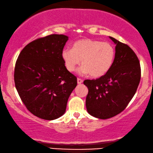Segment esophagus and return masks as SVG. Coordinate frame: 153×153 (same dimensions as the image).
<instances>
[{
    "label": "esophagus",
    "mask_w": 153,
    "mask_h": 153,
    "mask_svg": "<svg viewBox=\"0 0 153 153\" xmlns=\"http://www.w3.org/2000/svg\"><path fill=\"white\" fill-rule=\"evenodd\" d=\"M83 83V80L80 78H77V83L78 84H81V83Z\"/></svg>",
    "instance_id": "34e87169"
}]
</instances>
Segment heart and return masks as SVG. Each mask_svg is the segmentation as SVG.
<instances>
[{
    "mask_svg": "<svg viewBox=\"0 0 153 153\" xmlns=\"http://www.w3.org/2000/svg\"><path fill=\"white\" fill-rule=\"evenodd\" d=\"M116 49L109 42L92 39L75 42L72 49H64L62 58L69 72H73L81 63L82 74H91L94 78L105 75L114 64Z\"/></svg>",
    "mask_w": 153,
    "mask_h": 153,
    "instance_id": "b5f03b06",
    "label": "heart"
}]
</instances>
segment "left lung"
<instances>
[{"label": "left lung", "instance_id": "8db88e82", "mask_svg": "<svg viewBox=\"0 0 153 153\" xmlns=\"http://www.w3.org/2000/svg\"><path fill=\"white\" fill-rule=\"evenodd\" d=\"M116 58L105 75L85 80L88 88L85 100L88 112L100 119L112 118L127 107L136 93L141 79V67L137 55L128 45L114 37Z\"/></svg>", "mask_w": 153, "mask_h": 153}]
</instances>
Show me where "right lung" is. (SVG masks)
<instances>
[{
	"label": "right lung",
	"mask_w": 153,
	"mask_h": 153,
	"mask_svg": "<svg viewBox=\"0 0 153 153\" xmlns=\"http://www.w3.org/2000/svg\"><path fill=\"white\" fill-rule=\"evenodd\" d=\"M68 40L66 35L56 34L37 39L22 49L16 60V91L27 109L39 118L52 120L62 116L77 85L76 77L62 58Z\"/></svg>",
	"instance_id": "add662e5"
}]
</instances>
